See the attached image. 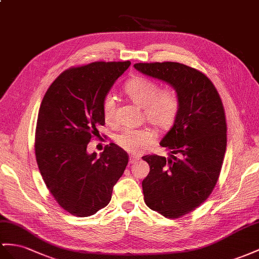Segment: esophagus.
I'll return each instance as SVG.
<instances>
[{
	"instance_id": "34e87169",
	"label": "esophagus",
	"mask_w": 259,
	"mask_h": 259,
	"mask_svg": "<svg viewBox=\"0 0 259 259\" xmlns=\"http://www.w3.org/2000/svg\"><path fill=\"white\" fill-rule=\"evenodd\" d=\"M138 161H139V157L138 156H130L129 157V163L130 164H134V163H136Z\"/></svg>"
}]
</instances>
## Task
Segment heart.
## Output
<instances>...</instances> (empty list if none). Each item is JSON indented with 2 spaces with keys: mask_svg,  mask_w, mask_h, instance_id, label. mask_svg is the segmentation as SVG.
Masks as SVG:
<instances>
[{
  "mask_svg": "<svg viewBox=\"0 0 259 259\" xmlns=\"http://www.w3.org/2000/svg\"><path fill=\"white\" fill-rule=\"evenodd\" d=\"M124 94L132 103L143 108L144 118L157 130H168L176 121L180 111V99L173 90L160 92L158 85L144 77H132L123 86ZM105 121L111 123L115 117L116 101L107 95L102 104ZM155 134L150 129H127L116 138V143L129 153L139 154L154 141Z\"/></svg>",
  "mask_w": 259,
  "mask_h": 259,
  "instance_id": "heart-1",
  "label": "heart"
}]
</instances>
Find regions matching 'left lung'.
Segmentation results:
<instances>
[{"label": "left lung", "mask_w": 259, "mask_h": 259, "mask_svg": "<svg viewBox=\"0 0 259 259\" xmlns=\"http://www.w3.org/2000/svg\"><path fill=\"white\" fill-rule=\"evenodd\" d=\"M142 74L170 85L180 99L176 121L160 145L166 158L145 155L150 173L142 182L148 207L180 218L199 207L213 190L227 149V122L221 98L203 73L178 62L136 63Z\"/></svg>", "instance_id": "1"}]
</instances>
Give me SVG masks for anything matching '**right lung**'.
Wrapping results in <instances>:
<instances>
[{
  "label": "right lung",
  "mask_w": 259,
  "mask_h": 259,
  "mask_svg": "<svg viewBox=\"0 0 259 259\" xmlns=\"http://www.w3.org/2000/svg\"><path fill=\"white\" fill-rule=\"evenodd\" d=\"M93 62L72 68L50 85L39 108L35 153L51 195L65 211L90 217L106 207L128 164L127 152L110 143L99 157L88 144L105 124L102 104L130 66Z\"/></svg>",
  "instance_id": "obj_1"
}]
</instances>
